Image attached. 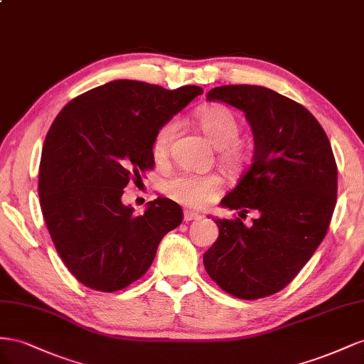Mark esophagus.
I'll return each instance as SVG.
<instances>
[{
    "instance_id": "1",
    "label": "esophagus",
    "mask_w": 364,
    "mask_h": 364,
    "mask_svg": "<svg viewBox=\"0 0 364 364\" xmlns=\"http://www.w3.org/2000/svg\"><path fill=\"white\" fill-rule=\"evenodd\" d=\"M200 218H201V215L196 213V212H192V210H186V212H184V221H186V223L196 221V220H200Z\"/></svg>"
}]
</instances>
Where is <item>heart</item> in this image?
<instances>
[{
	"label": "heart",
	"mask_w": 364,
	"mask_h": 364,
	"mask_svg": "<svg viewBox=\"0 0 364 364\" xmlns=\"http://www.w3.org/2000/svg\"><path fill=\"white\" fill-rule=\"evenodd\" d=\"M196 127L218 148L220 161L228 171H240L247 161V149L237 140L241 124L235 114L223 105H213L195 114ZM176 131V120L164 122L157 129L152 141V152L157 159L164 157ZM221 189V178L216 173L180 172L163 183V192L171 200L184 205L201 207L209 204Z\"/></svg>",
	"instance_id": "1"
}]
</instances>
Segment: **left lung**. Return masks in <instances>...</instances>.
<instances>
[{"instance_id": "obj_1", "label": "left lung", "mask_w": 364, "mask_h": 364, "mask_svg": "<svg viewBox=\"0 0 364 364\" xmlns=\"http://www.w3.org/2000/svg\"><path fill=\"white\" fill-rule=\"evenodd\" d=\"M245 112L255 154L221 204L256 210L215 220L220 236L203 256L204 268L225 293L255 300L284 289L326 236L337 203V163L317 119L300 103L257 85H223L207 92Z\"/></svg>"}]
</instances>
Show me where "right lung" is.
Listing matches in <instances>:
<instances>
[{"instance_id": "obj_1", "label": "right lung", "mask_w": 364, "mask_h": 364, "mask_svg": "<svg viewBox=\"0 0 364 364\" xmlns=\"http://www.w3.org/2000/svg\"><path fill=\"white\" fill-rule=\"evenodd\" d=\"M203 88L166 90L112 80L73 99L43 146L38 193L62 262L80 284L103 293L127 288L148 272L163 236L183 221L166 198L134 215L122 203L128 183L151 171L157 129Z\"/></svg>"}]
</instances>
